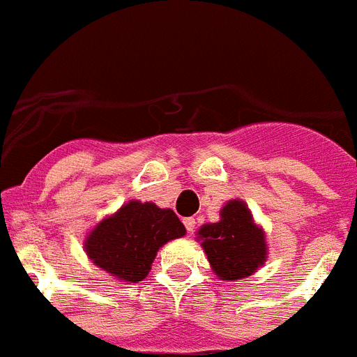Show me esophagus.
Returning a JSON list of instances; mask_svg holds the SVG:
<instances>
[{
    "instance_id": "esophagus-1",
    "label": "esophagus",
    "mask_w": 357,
    "mask_h": 357,
    "mask_svg": "<svg viewBox=\"0 0 357 357\" xmlns=\"http://www.w3.org/2000/svg\"><path fill=\"white\" fill-rule=\"evenodd\" d=\"M195 219H193V218H186V219H184V227H186V230H188V232H190V234H192L193 232V230H195Z\"/></svg>"
}]
</instances>
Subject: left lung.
<instances>
[{"label": "left lung", "mask_w": 357, "mask_h": 357, "mask_svg": "<svg viewBox=\"0 0 357 357\" xmlns=\"http://www.w3.org/2000/svg\"><path fill=\"white\" fill-rule=\"evenodd\" d=\"M218 223L202 225L197 241L219 280L238 282L255 275L267 259L265 230L241 199L227 201Z\"/></svg>", "instance_id": "obj_1"}]
</instances>
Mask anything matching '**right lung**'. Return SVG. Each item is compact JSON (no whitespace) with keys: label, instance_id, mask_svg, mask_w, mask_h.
<instances>
[{"label":"right lung","instance_id":"obj_1","mask_svg":"<svg viewBox=\"0 0 357 357\" xmlns=\"http://www.w3.org/2000/svg\"><path fill=\"white\" fill-rule=\"evenodd\" d=\"M186 228L171 208L132 201L102 218L84 238V252L96 267L119 282L138 284L149 275L160 247Z\"/></svg>","mask_w":357,"mask_h":357}]
</instances>
